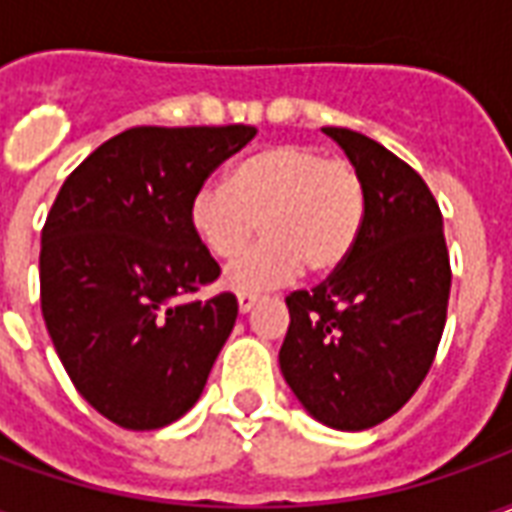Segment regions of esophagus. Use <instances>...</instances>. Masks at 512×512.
Returning <instances> with one entry per match:
<instances>
[{"label": "esophagus", "instance_id": "obj_1", "mask_svg": "<svg viewBox=\"0 0 512 512\" xmlns=\"http://www.w3.org/2000/svg\"><path fill=\"white\" fill-rule=\"evenodd\" d=\"M257 301H260V299H257L255 293H238V310L249 312L252 307H255Z\"/></svg>", "mask_w": 512, "mask_h": 512}]
</instances>
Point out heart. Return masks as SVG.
Here are the masks:
<instances>
[{
    "label": "heart",
    "mask_w": 512,
    "mask_h": 512,
    "mask_svg": "<svg viewBox=\"0 0 512 512\" xmlns=\"http://www.w3.org/2000/svg\"><path fill=\"white\" fill-rule=\"evenodd\" d=\"M367 222V183L354 161L321 147L285 142L241 158L224 186H202L189 202V227L213 260H235L224 274L238 293L285 285L301 268L329 277L348 263Z\"/></svg>",
    "instance_id": "b5f03b06"
}]
</instances>
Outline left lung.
Returning <instances> with one entry per match:
<instances>
[{
  "label": "left lung",
  "instance_id": "1",
  "mask_svg": "<svg viewBox=\"0 0 512 512\" xmlns=\"http://www.w3.org/2000/svg\"><path fill=\"white\" fill-rule=\"evenodd\" d=\"M323 131L365 175L367 222L340 271L285 299L279 367L318 422L367 430L428 376L447 321L450 255L439 202L419 172L359 131Z\"/></svg>",
  "mask_w": 512,
  "mask_h": 512
}]
</instances>
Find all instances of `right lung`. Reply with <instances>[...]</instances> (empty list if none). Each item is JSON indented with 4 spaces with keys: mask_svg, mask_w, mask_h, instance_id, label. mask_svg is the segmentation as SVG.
Wrapping results in <instances>:
<instances>
[{
    "mask_svg": "<svg viewBox=\"0 0 512 512\" xmlns=\"http://www.w3.org/2000/svg\"><path fill=\"white\" fill-rule=\"evenodd\" d=\"M252 126H136L62 183L40 233V310L65 373L128 430H156L200 400L238 318L191 233L189 202Z\"/></svg>",
    "mask_w": 512,
    "mask_h": 512,
    "instance_id": "obj_1",
    "label": "right lung"
}]
</instances>
